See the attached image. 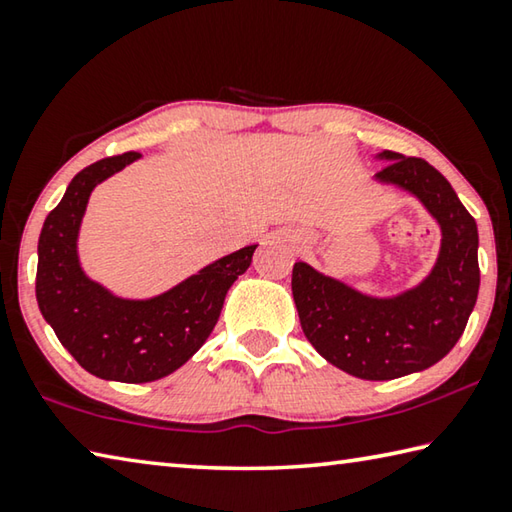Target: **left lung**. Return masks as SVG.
<instances>
[{
    "mask_svg": "<svg viewBox=\"0 0 512 512\" xmlns=\"http://www.w3.org/2000/svg\"><path fill=\"white\" fill-rule=\"evenodd\" d=\"M375 182L414 195L441 227V249L423 281L393 297L294 263L292 297L308 342L337 369L362 380L425 371L452 351L479 294V231L452 184L425 159L382 150Z\"/></svg>",
    "mask_w": 512,
    "mask_h": 512,
    "instance_id": "1",
    "label": "left lung"
}]
</instances>
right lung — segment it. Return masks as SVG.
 <instances>
[{
	"mask_svg": "<svg viewBox=\"0 0 512 512\" xmlns=\"http://www.w3.org/2000/svg\"><path fill=\"white\" fill-rule=\"evenodd\" d=\"M139 157V152L107 157L71 179L44 220L35 276V299L60 344L96 378L128 384L166 378L200 351L218 324L229 288L247 272L258 247L222 256L150 299L116 297L89 279L78 258L89 195Z\"/></svg>",
	"mask_w": 512,
	"mask_h": 512,
	"instance_id": "add662e5",
	"label": "right lung"
}]
</instances>
